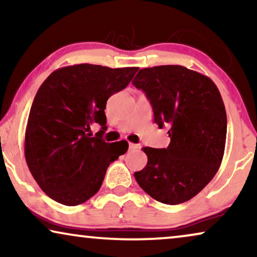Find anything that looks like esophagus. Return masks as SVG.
<instances>
[{"mask_svg": "<svg viewBox=\"0 0 257 257\" xmlns=\"http://www.w3.org/2000/svg\"><path fill=\"white\" fill-rule=\"evenodd\" d=\"M130 150H138V149H140V145H138V144H132V143H130Z\"/></svg>", "mask_w": 257, "mask_h": 257, "instance_id": "esophagus-1", "label": "esophagus"}]
</instances>
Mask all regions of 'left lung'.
Listing matches in <instances>:
<instances>
[{
	"mask_svg": "<svg viewBox=\"0 0 257 257\" xmlns=\"http://www.w3.org/2000/svg\"><path fill=\"white\" fill-rule=\"evenodd\" d=\"M132 84L153 108L154 122L167 125V149L144 147L147 165L138 185L157 201L179 205L201 192L219 170L224 153L227 114L209 77L181 65L142 69Z\"/></svg>",
	"mask_w": 257,
	"mask_h": 257,
	"instance_id": "1",
	"label": "left lung"
}]
</instances>
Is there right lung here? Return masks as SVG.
<instances>
[{
  "label": "right lung",
  "mask_w": 257,
  "mask_h": 257,
  "mask_svg": "<svg viewBox=\"0 0 257 257\" xmlns=\"http://www.w3.org/2000/svg\"><path fill=\"white\" fill-rule=\"evenodd\" d=\"M138 68L76 64L57 69L38 89L31 105L24 156L49 198L77 206L99 191L112 161L126 153L125 140L105 143L106 101L125 89ZM102 130L91 137L90 126Z\"/></svg>",
  "instance_id": "right-lung-1"
}]
</instances>
